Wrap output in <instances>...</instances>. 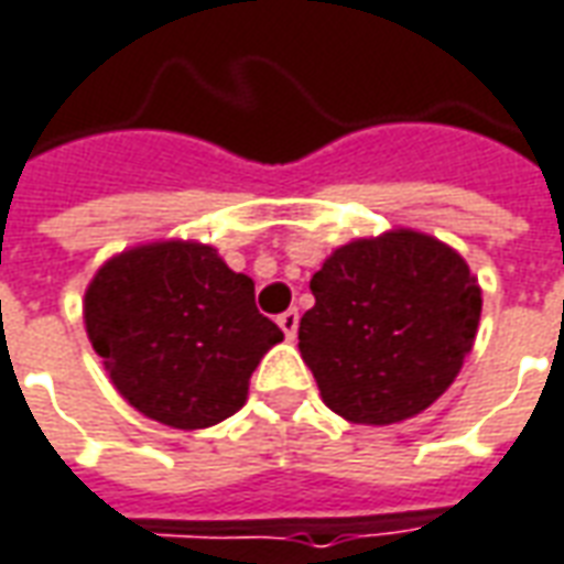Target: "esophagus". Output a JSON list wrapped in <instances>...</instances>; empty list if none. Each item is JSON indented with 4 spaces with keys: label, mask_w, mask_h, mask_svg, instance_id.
I'll list each match as a JSON object with an SVG mask.
<instances>
[{
    "label": "esophagus",
    "mask_w": 564,
    "mask_h": 564,
    "mask_svg": "<svg viewBox=\"0 0 564 564\" xmlns=\"http://www.w3.org/2000/svg\"><path fill=\"white\" fill-rule=\"evenodd\" d=\"M279 322V327H282V334L289 339H294V334H297V325H301V313L297 310H285V313L275 318Z\"/></svg>",
    "instance_id": "1"
}]
</instances>
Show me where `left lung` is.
<instances>
[{
    "label": "left lung",
    "instance_id": "8db88e82",
    "mask_svg": "<svg viewBox=\"0 0 564 564\" xmlns=\"http://www.w3.org/2000/svg\"><path fill=\"white\" fill-rule=\"evenodd\" d=\"M301 355L322 401L358 425L429 410L453 386L480 325V285L441 239L391 230L339 246L310 282Z\"/></svg>",
    "mask_w": 564,
    "mask_h": 564
}]
</instances>
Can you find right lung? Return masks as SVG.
<instances>
[{"instance_id": "obj_1", "label": "right lung", "mask_w": 564, "mask_h": 564, "mask_svg": "<svg viewBox=\"0 0 564 564\" xmlns=\"http://www.w3.org/2000/svg\"><path fill=\"white\" fill-rule=\"evenodd\" d=\"M84 325L115 389L170 429H209L246 403L282 330L258 313L254 282L203 242H151L99 267Z\"/></svg>"}]
</instances>
